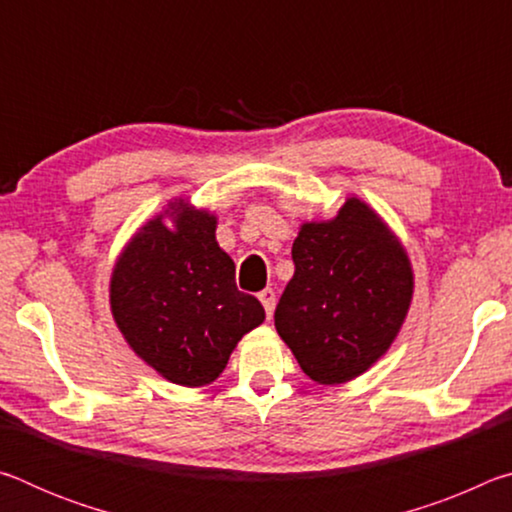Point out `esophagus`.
<instances>
[{"instance_id":"esophagus-1","label":"esophagus","mask_w":512,"mask_h":512,"mask_svg":"<svg viewBox=\"0 0 512 512\" xmlns=\"http://www.w3.org/2000/svg\"><path fill=\"white\" fill-rule=\"evenodd\" d=\"M259 302H262L264 309H266V316L271 318L273 316V309H275V291L273 289H264L259 291Z\"/></svg>"}]
</instances>
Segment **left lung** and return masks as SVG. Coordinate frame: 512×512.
Masks as SVG:
<instances>
[{"label":"left lung","instance_id":"1","mask_svg":"<svg viewBox=\"0 0 512 512\" xmlns=\"http://www.w3.org/2000/svg\"><path fill=\"white\" fill-rule=\"evenodd\" d=\"M296 273L275 309V329L316 384L352 381L400 334L413 268L400 239L361 198L329 221H307L291 248Z\"/></svg>","mask_w":512,"mask_h":512}]
</instances>
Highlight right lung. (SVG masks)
Returning a JSON list of instances; mask_svg holds the SVG:
<instances>
[{
    "mask_svg": "<svg viewBox=\"0 0 512 512\" xmlns=\"http://www.w3.org/2000/svg\"><path fill=\"white\" fill-rule=\"evenodd\" d=\"M121 336L171 384L201 388L228 366L264 307L235 284V262L216 241V216L185 198L146 221L110 277Z\"/></svg>",
    "mask_w": 512,
    "mask_h": 512,
    "instance_id": "obj_1",
    "label": "right lung"
}]
</instances>
